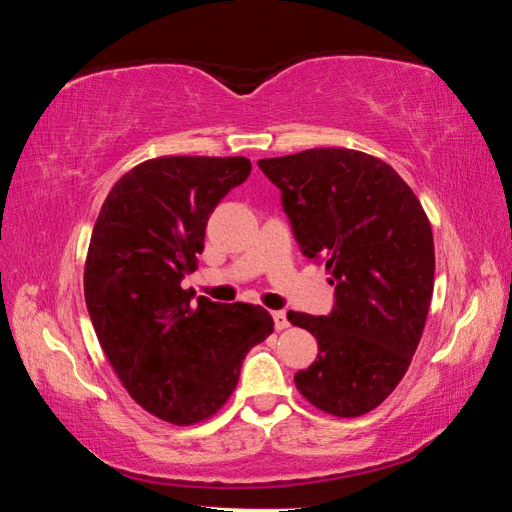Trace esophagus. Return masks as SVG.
Segmentation results:
<instances>
[{"label": "esophagus", "mask_w": 512, "mask_h": 512, "mask_svg": "<svg viewBox=\"0 0 512 512\" xmlns=\"http://www.w3.org/2000/svg\"><path fill=\"white\" fill-rule=\"evenodd\" d=\"M271 316H273V323H275L277 332H282V329L289 327V318H287V314H284V311H273Z\"/></svg>", "instance_id": "1"}]
</instances>
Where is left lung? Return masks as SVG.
I'll use <instances>...</instances> for the list:
<instances>
[{
    "instance_id": "8db88e82",
    "label": "left lung",
    "mask_w": 512,
    "mask_h": 512,
    "mask_svg": "<svg viewBox=\"0 0 512 512\" xmlns=\"http://www.w3.org/2000/svg\"><path fill=\"white\" fill-rule=\"evenodd\" d=\"M257 164L282 192L302 255L325 262L334 284L329 316L287 314L318 341L296 386L316 409L357 418L395 391L418 350L436 271L429 219L368 153L309 149Z\"/></svg>"
}]
</instances>
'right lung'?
Masks as SVG:
<instances>
[{"mask_svg":"<svg viewBox=\"0 0 512 512\" xmlns=\"http://www.w3.org/2000/svg\"><path fill=\"white\" fill-rule=\"evenodd\" d=\"M248 158L164 155L121 176L94 223L83 291L94 332L128 395L171 424L212 418L244 357L273 332L259 305H223L180 287L205 225Z\"/></svg>","mask_w":512,"mask_h":512,"instance_id":"right-lung-1","label":"right lung"}]
</instances>
